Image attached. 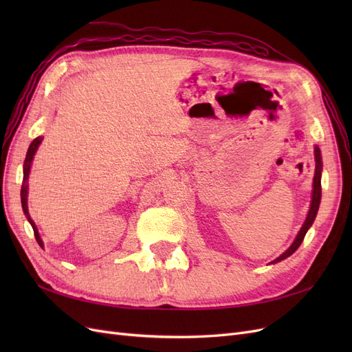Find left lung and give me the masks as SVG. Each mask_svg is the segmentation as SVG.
I'll return each mask as SVG.
<instances>
[{"label": "left lung", "mask_w": 352, "mask_h": 352, "mask_svg": "<svg viewBox=\"0 0 352 352\" xmlns=\"http://www.w3.org/2000/svg\"><path fill=\"white\" fill-rule=\"evenodd\" d=\"M314 157H316V173H314V182H313L311 206H310V210H308L307 219H305V221H304V225H302L301 230L298 232V235H296L294 243L280 255V257L273 260L272 264L279 263V261L287 258V257H289V255H292V254L298 250V247H300L301 242L304 241V236H305L307 230L311 228L313 221H314V219H316V216H317L318 206H320V199H322V182H320V179H322V154H320V150H318V146L314 148Z\"/></svg>", "instance_id": "obj_1"}]
</instances>
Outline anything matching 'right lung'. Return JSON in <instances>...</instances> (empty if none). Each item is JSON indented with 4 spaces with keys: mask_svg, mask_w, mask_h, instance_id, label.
I'll list each match as a JSON object with an SVG mask.
<instances>
[{
    "mask_svg": "<svg viewBox=\"0 0 352 352\" xmlns=\"http://www.w3.org/2000/svg\"><path fill=\"white\" fill-rule=\"evenodd\" d=\"M42 142V138L38 136L35 138L34 141H32V144L29 145V150H28V154H26V158H25V164H23V185H22V190H20V197H22V207H23V211L25 214L30 223L32 229H34V233H35V238H36V242L39 243V247H44V242H42L41 236H39V232L35 226L34 220L30 219L29 216V210H28V179H29V172H30V166H32V160H34V155L38 150L39 144Z\"/></svg>",
    "mask_w": 352,
    "mask_h": 352,
    "instance_id": "right-lung-1",
    "label": "right lung"
}]
</instances>
